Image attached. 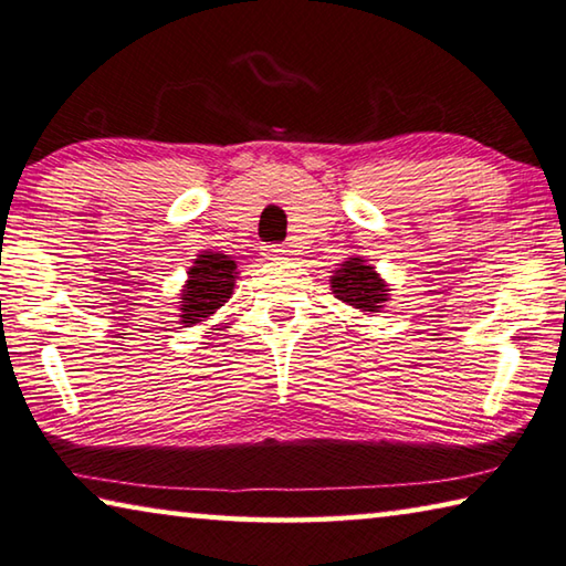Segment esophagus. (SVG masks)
<instances>
[{
	"label": "esophagus",
	"mask_w": 566,
	"mask_h": 566,
	"mask_svg": "<svg viewBox=\"0 0 566 566\" xmlns=\"http://www.w3.org/2000/svg\"><path fill=\"white\" fill-rule=\"evenodd\" d=\"M285 253H289V250H285V245H277V243L263 245V255L271 258V261H275V258H283Z\"/></svg>",
	"instance_id": "esophagus-1"
}]
</instances>
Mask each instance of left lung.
Instances as JSON below:
<instances>
[{"label": "left lung", "mask_w": 566, "mask_h": 566, "mask_svg": "<svg viewBox=\"0 0 566 566\" xmlns=\"http://www.w3.org/2000/svg\"><path fill=\"white\" fill-rule=\"evenodd\" d=\"M331 289L338 301L370 313L381 308V303L388 295L381 277L374 273V268L360 261V258H350L340 271H336V275L331 277Z\"/></svg>", "instance_id": "obj_1"}]
</instances>
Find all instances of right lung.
Here are the masks:
<instances>
[{
    "mask_svg": "<svg viewBox=\"0 0 566 566\" xmlns=\"http://www.w3.org/2000/svg\"><path fill=\"white\" fill-rule=\"evenodd\" d=\"M190 281L182 293V323L192 326L216 313L230 298L235 285V261L222 253H202L190 268Z\"/></svg>",
    "mask_w": 566,
    "mask_h": 566,
    "instance_id": "1",
    "label": "right lung"
}]
</instances>
